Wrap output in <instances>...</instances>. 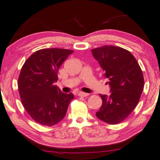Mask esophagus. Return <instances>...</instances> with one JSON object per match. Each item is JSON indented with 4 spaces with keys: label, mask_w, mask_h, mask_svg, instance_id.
<instances>
[{
    "label": "esophagus",
    "mask_w": 160,
    "mask_h": 160,
    "mask_svg": "<svg viewBox=\"0 0 160 160\" xmlns=\"http://www.w3.org/2000/svg\"><path fill=\"white\" fill-rule=\"evenodd\" d=\"M78 96H80V97H87V96H89V94H87V93H85V92H78Z\"/></svg>",
    "instance_id": "34e87169"
}]
</instances>
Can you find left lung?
<instances>
[{
  "label": "left lung",
  "instance_id": "obj_1",
  "mask_svg": "<svg viewBox=\"0 0 160 160\" xmlns=\"http://www.w3.org/2000/svg\"><path fill=\"white\" fill-rule=\"evenodd\" d=\"M91 51L105 72L111 92L110 96L99 94L102 105L96 116L109 124L119 123L139 101L144 85L142 71L133 55L124 48L105 45Z\"/></svg>",
  "mask_w": 160,
  "mask_h": 160
}]
</instances>
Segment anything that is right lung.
Returning <instances> with one entry per match:
<instances>
[{"label":"right lung","instance_id":"add662e5","mask_svg":"<svg viewBox=\"0 0 160 160\" xmlns=\"http://www.w3.org/2000/svg\"><path fill=\"white\" fill-rule=\"evenodd\" d=\"M73 50L45 48L34 52L23 65L18 79L22 105L38 123L52 126L66 114L72 93L65 94L55 85L58 69Z\"/></svg>","mask_w":160,"mask_h":160}]
</instances>
